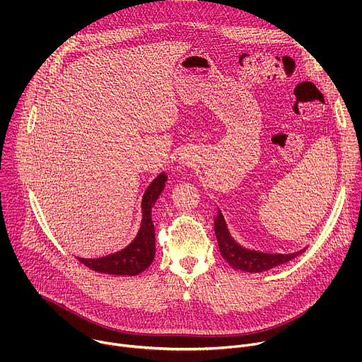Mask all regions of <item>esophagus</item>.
I'll return each mask as SVG.
<instances>
[{
  "instance_id": "1",
  "label": "esophagus",
  "mask_w": 362,
  "mask_h": 362,
  "mask_svg": "<svg viewBox=\"0 0 362 362\" xmlns=\"http://www.w3.org/2000/svg\"><path fill=\"white\" fill-rule=\"evenodd\" d=\"M180 162L185 163V165H189V162H190V156H189V154H182V156H180Z\"/></svg>"
}]
</instances>
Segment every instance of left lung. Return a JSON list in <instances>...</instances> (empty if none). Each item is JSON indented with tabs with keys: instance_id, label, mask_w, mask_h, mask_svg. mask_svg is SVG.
I'll use <instances>...</instances> for the list:
<instances>
[{
	"instance_id": "8db88e82",
	"label": "left lung",
	"mask_w": 362,
	"mask_h": 362,
	"mask_svg": "<svg viewBox=\"0 0 362 362\" xmlns=\"http://www.w3.org/2000/svg\"><path fill=\"white\" fill-rule=\"evenodd\" d=\"M215 233L219 243L221 255L225 257V261L235 269L246 271V272H264L269 271L275 267L289 262L293 257L299 256L303 250L289 255H269L262 252L247 250L239 246L229 235L226 229L225 219L219 212L218 218L215 219Z\"/></svg>"
}]
</instances>
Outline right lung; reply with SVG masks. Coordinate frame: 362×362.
<instances>
[{
  "label": "right lung",
  "instance_id": "1",
  "mask_svg": "<svg viewBox=\"0 0 362 362\" xmlns=\"http://www.w3.org/2000/svg\"><path fill=\"white\" fill-rule=\"evenodd\" d=\"M166 175L162 173L154 179L144 192L141 209H143V221L141 228L136 239L123 250L98 257V259H83L78 257V261L90 268L94 272L110 274V275H137L147 269L153 262L154 252H156V245H154V226L151 223V206L158 200L160 192L165 187Z\"/></svg>",
  "mask_w": 362,
  "mask_h": 362
}]
</instances>
